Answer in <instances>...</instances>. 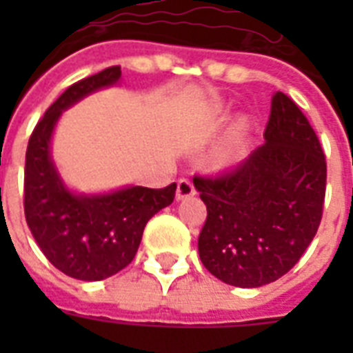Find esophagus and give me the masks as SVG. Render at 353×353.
Segmentation results:
<instances>
[{
  "instance_id": "34e87169",
  "label": "esophagus",
  "mask_w": 353,
  "mask_h": 353,
  "mask_svg": "<svg viewBox=\"0 0 353 353\" xmlns=\"http://www.w3.org/2000/svg\"><path fill=\"white\" fill-rule=\"evenodd\" d=\"M196 194V187L194 183L189 179H180L179 183H176V198L185 199L191 198V196Z\"/></svg>"
}]
</instances>
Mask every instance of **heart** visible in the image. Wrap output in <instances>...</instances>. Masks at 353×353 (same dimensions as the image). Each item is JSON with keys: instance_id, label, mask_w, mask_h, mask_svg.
Returning a JSON list of instances; mask_svg holds the SVG:
<instances>
[{"instance_id": "heart-1", "label": "heart", "mask_w": 353, "mask_h": 353, "mask_svg": "<svg viewBox=\"0 0 353 353\" xmlns=\"http://www.w3.org/2000/svg\"><path fill=\"white\" fill-rule=\"evenodd\" d=\"M242 138H244V125H236L233 134L230 136V139L224 143V146L219 150V154H217V161L221 164H232V162H235L239 159Z\"/></svg>"}]
</instances>
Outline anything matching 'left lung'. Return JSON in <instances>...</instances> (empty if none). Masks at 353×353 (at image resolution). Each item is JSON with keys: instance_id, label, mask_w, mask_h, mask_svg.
I'll return each instance as SVG.
<instances>
[{"instance_id": "8db88e82", "label": "left lung", "mask_w": 353, "mask_h": 353, "mask_svg": "<svg viewBox=\"0 0 353 353\" xmlns=\"http://www.w3.org/2000/svg\"><path fill=\"white\" fill-rule=\"evenodd\" d=\"M265 145L215 174L194 176L207 205L198 239L205 269L226 285L256 288L285 276L316 235L323 214L325 155L299 105L277 92Z\"/></svg>"}]
</instances>
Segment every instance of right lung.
<instances>
[{
    "label": "right lung",
    "instance_id": "add662e5",
    "mask_svg": "<svg viewBox=\"0 0 353 353\" xmlns=\"http://www.w3.org/2000/svg\"><path fill=\"white\" fill-rule=\"evenodd\" d=\"M118 65L68 86L31 132L24 166V215L31 235L56 269L81 281H101L134 260L143 230L173 203L176 183L164 189L125 187L99 196L74 194L51 159V136L61 111L118 83Z\"/></svg>",
    "mask_w": 353,
    "mask_h": 353
}]
</instances>
